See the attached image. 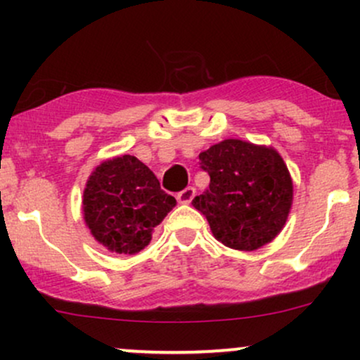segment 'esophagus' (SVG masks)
<instances>
[{"instance_id": "obj_1", "label": "esophagus", "mask_w": 360, "mask_h": 360, "mask_svg": "<svg viewBox=\"0 0 360 360\" xmlns=\"http://www.w3.org/2000/svg\"><path fill=\"white\" fill-rule=\"evenodd\" d=\"M194 194H196V189H194L193 186H188L183 191L177 193V201H179L181 205H189L193 201Z\"/></svg>"}]
</instances>
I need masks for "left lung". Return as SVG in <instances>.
<instances>
[{
	"label": "left lung",
	"mask_w": 360,
	"mask_h": 360,
	"mask_svg": "<svg viewBox=\"0 0 360 360\" xmlns=\"http://www.w3.org/2000/svg\"><path fill=\"white\" fill-rule=\"evenodd\" d=\"M210 188L193 200L218 242L255 250L272 242L288 220L292 181L272 147L229 139L200 154Z\"/></svg>",
	"instance_id": "1"
}]
</instances>
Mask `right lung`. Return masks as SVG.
Masks as SVG:
<instances>
[{
  "label": "right lung",
  "instance_id": "1",
  "mask_svg": "<svg viewBox=\"0 0 360 360\" xmlns=\"http://www.w3.org/2000/svg\"><path fill=\"white\" fill-rule=\"evenodd\" d=\"M176 206L159 179L134 155L105 160L91 172L82 194V214L101 245L117 254H137L152 230Z\"/></svg>",
  "mask_w": 360,
  "mask_h": 360
}]
</instances>
